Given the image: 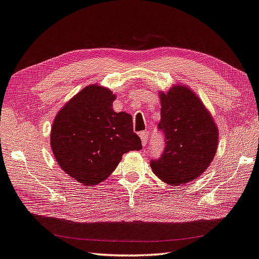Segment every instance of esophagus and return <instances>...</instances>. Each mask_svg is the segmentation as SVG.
<instances>
[{"mask_svg":"<svg viewBox=\"0 0 259 259\" xmlns=\"http://www.w3.org/2000/svg\"><path fill=\"white\" fill-rule=\"evenodd\" d=\"M139 136L141 139V144H143V146L145 147L147 145V140H148V133H147V131H141Z\"/></svg>","mask_w":259,"mask_h":259,"instance_id":"obj_1","label":"esophagus"}]
</instances>
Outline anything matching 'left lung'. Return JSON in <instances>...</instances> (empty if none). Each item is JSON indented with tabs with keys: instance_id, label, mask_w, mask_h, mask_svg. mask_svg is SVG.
<instances>
[{
	"instance_id": "left-lung-1",
	"label": "left lung",
	"mask_w": 259,
	"mask_h": 259,
	"mask_svg": "<svg viewBox=\"0 0 259 259\" xmlns=\"http://www.w3.org/2000/svg\"><path fill=\"white\" fill-rule=\"evenodd\" d=\"M160 122L165 147L150 167L160 180L180 185L196 179L209 167L218 148V128L201 100L177 85L160 94Z\"/></svg>"
}]
</instances>
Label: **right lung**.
<instances>
[{"mask_svg": "<svg viewBox=\"0 0 259 259\" xmlns=\"http://www.w3.org/2000/svg\"><path fill=\"white\" fill-rule=\"evenodd\" d=\"M115 95L98 85L86 86L56 115L50 135L53 153L66 174L84 185L108 179L122 155L143 148L133 116L114 112Z\"/></svg>", "mask_w": 259, "mask_h": 259, "instance_id": "right-lung-1", "label": "right lung"}]
</instances>
